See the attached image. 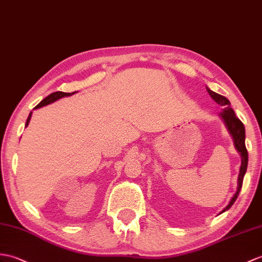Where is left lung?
<instances>
[{
    "mask_svg": "<svg viewBox=\"0 0 262 262\" xmlns=\"http://www.w3.org/2000/svg\"><path fill=\"white\" fill-rule=\"evenodd\" d=\"M208 93L210 94V96L212 98L214 99L215 102H217L219 105H221L224 107L223 112L220 113V116L223 118L224 123H226L228 129L230 132L231 135L233 137L234 141V146L235 148L238 149V151L241 155V166H240V173H239V178H238V188H236V192L233 195V198L231 199L230 203L227 205V208H224L221 213H223L224 211L229 210L231 206L233 205V203L235 202L236 198H238L240 190L242 187V182H243V178H245V174L247 172V166H248V150L246 147V130H245V125L242 124V121L235 116V114L233 112V109L230 107V101L226 98L224 96L219 95L214 91L210 90L209 88H206Z\"/></svg>",
    "mask_w": 262,
    "mask_h": 262,
    "instance_id": "left-lung-1",
    "label": "left lung"
}]
</instances>
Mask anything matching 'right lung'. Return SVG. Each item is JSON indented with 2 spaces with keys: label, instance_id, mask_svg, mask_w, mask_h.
<instances>
[{
  "label": "right lung",
  "instance_id": "obj_1",
  "mask_svg": "<svg viewBox=\"0 0 262 262\" xmlns=\"http://www.w3.org/2000/svg\"><path fill=\"white\" fill-rule=\"evenodd\" d=\"M75 93H76V91H75ZM75 93H63V91H56V93H52L51 95H49L48 97H46V98H45L43 100H42L40 103H38V105H36V106L34 107V109L40 108V107H43V106H47V105H49V103H51V102L56 101V100H58V99H60V98H62V97L71 96V95H74ZM31 115H32V113H30L29 117H28V119H27L26 127H27V126L29 125V123H30V119H31Z\"/></svg>",
  "mask_w": 262,
  "mask_h": 262
}]
</instances>
